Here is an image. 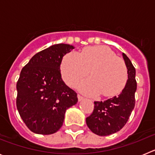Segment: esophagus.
Here are the masks:
<instances>
[{
  "instance_id": "34e87169",
  "label": "esophagus",
  "mask_w": 155,
  "mask_h": 155,
  "mask_svg": "<svg viewBox=\"0 0 155 155\" xmlns=\"http://www.w3.org/2000/svg\"><path fill=\"white\" fill-rule=\"evenodd\" d=\"M84 99V97H83L82 95H81V94H78V101H79V102H81V101H83Z\"/></svg>"
}]
</instances>
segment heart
Here are the masks:
<instances>
[{
  "label": "heart",
  "mask_w": 155,
  "mask_h": 155,
  "mask_svg": "<svg viewBox=\"0 0 155 155\" xmlns=\"http://www.w3.org/2000/svg\"><path fill=\"white\" fill-rule=\"evenodd\" d=\"M89 70L91 78L78 85L79 90L88 95L102 92L104 96H114L123 91L128 80L124 61L105 46L87 47L80 53L70 52L61 65L63 79L70 87H75Z\"/></svg>",
  "instance_id": "1"
}]
</instances>
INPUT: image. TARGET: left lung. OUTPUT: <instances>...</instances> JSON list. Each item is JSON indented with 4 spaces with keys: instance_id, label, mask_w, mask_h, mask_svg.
I'll return each instance as SVG.
<instances>
[{
    "instance_id": "1",
    "label": "left lung",
    "mask_w": 155,
    "mask_h": 155,
    "mask_svg": "<svg viewBox=\"0 0 155 155\" xmlns=\"http://www.w3.org/2000/svg\"><path fill=\"white\" fill-rule=\"evenodd\" d=\"M123 57L128 70L125 87L116 96L94 102L92 113L86 118L88 128L99 136H108L120 130L127 123L135 106L136 70L125 53H123Z\"/></svg>"
}]
</instances>
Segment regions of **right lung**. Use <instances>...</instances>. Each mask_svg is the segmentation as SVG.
<instances>
[{
  "mask_svg": "<svg viewBox=\"0 0 155 155\" xmlns=\"http://www.w3.org/2000/svg\"><path fill=\"white\" fill-rule=\"evenodd\" d=\"M73 49L68 44L53 45L35 54L21 70L16 105L31 132L48 135L58 131L66 110L78 102V94L64 84L60 70L63 57Z\"/></svg>",
  "mask_w": 155,
  "mask_h": 155,
  "instance_id": "1",
  "label": "right lung"
}]
</instances>
